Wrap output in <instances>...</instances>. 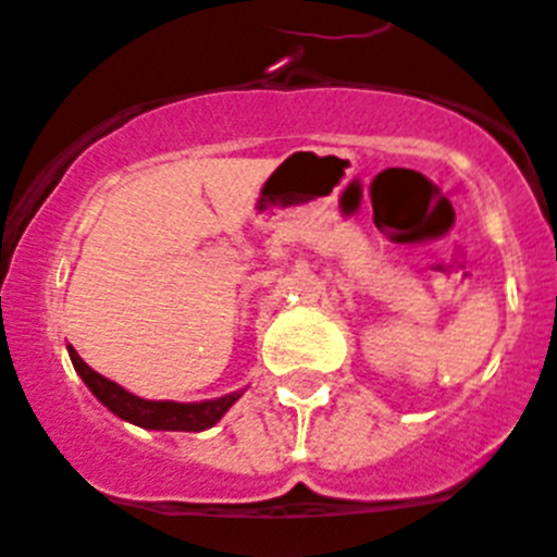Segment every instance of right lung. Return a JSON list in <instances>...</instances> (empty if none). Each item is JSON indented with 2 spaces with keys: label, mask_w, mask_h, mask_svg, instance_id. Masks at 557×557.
<instances>
[{
  "label": "right lung",
  "mask_w": 557,
  "mask_h": 557,
  "mask_svg": "<svg viewBox=\"0 0 557 557\" xmlns=\"http://www.w3.org/2000/svg\"><path fill=\"white\" fill-rule=\"evenodd\" d=\"M69 357L75 366L77 376L86 382V387L97 396L100 405L116 418L136 424L141 430H161V432H203L218 424L220 418L236 405V398L243 396V391L228 393L220 398H206V401H152V398H141L136 393L125 391L122 385L97 373L95 368H88L81 359V354L69 346Z\"/></svg>",
  "instance_id": "obj_1"
}]
</instances>
